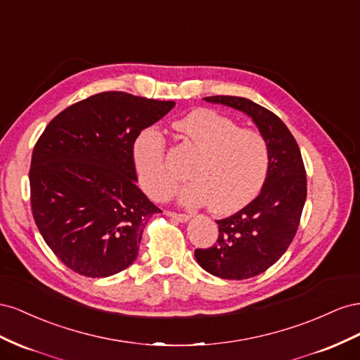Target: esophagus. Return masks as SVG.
I'll return each mask as SVG.
<instances>
[{
	"mask_svg": "<svg viewBox=\"0 0 360 360\" xmlns=\"http://www.w3.org/2000/svg\"><path fill=\"white\" fill-rule=\"evenodd\" d=\"M166 214L169 215V217H172V219H174V220H178V221H187V220L190 219V215H188V214H184V212L167 211Z\"/></svg>",
	"mask_w": 360,
	"mask_h": 360,
	"instance_id": "obj_1",
	"label": "esophagus"
}]
</instances>
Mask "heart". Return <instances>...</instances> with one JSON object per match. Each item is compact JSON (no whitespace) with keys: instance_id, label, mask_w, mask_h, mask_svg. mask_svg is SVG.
I'll return each instance as SVG.
<instances>
[{"instance_id":"obj_1","label":"heart","mask_w":360,"mask_h":360,"mask_svg":"<svg viewBox=\"0 0 360 360\" xmlns=\"http://www.w3.org/2000/svg\"><path fill=\"white\" fill-rule=\"evenodd\" d=\"M174 128L198 153L188 169L191 182L181 191L184 203H208L212 212L228 214L258 196L270 170V148L259 131L205 108L191 111ZM134 162L140 186L152 199H169L176 191L179 178L169 167L158 131L139 136Z\"/></svg>"}]
</instances>
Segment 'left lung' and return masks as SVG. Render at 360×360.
<instances>
[{
  "label": "left lung",
  "instance_id": "left-lung-1",
  "mask_svg": "<svg viewBox=\"0 0 360 360\" xmlns=\"http://www.w3.org/2000/svg\"><path fill=\"white\" fill-rule=\"evenodd\" d=\"M249 115L270 148V170L261 194L231 217L217 220L219 237L194 256L221 279L255 277L279 261L299 229L306 200V170L299 145L274 112L240 96H208Z\"/></svg>",
  "mask_w": 360,
  "mask_h": 360
}]
</instances>
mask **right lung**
<instances>
[{
	"instance_id": "obj_1",
	"label": "right lung",
	"mask_w": 360,
	"mask_h": 360,
	"mask_svg": "<svg viewBox=\"0 0 360 360\" xmlns=\"http://www.w3.org/2000/svg\"><path fill=\"white\" fill-rule=\"evenodd\" d=\"M173 107V101L102 91L58 112L36 141L33 219L72 271L107 277L137 259L143 229L161 210L137 187L134 143Z\"/></svg>"
}]
</instances>
